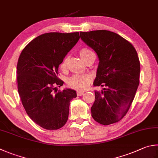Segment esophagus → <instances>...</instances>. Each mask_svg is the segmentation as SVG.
<instances>
[{
  "label": "esophagus",
  "instance_id": "esophagus-1",
  "mask_svg": "<svg viewBox=\"0 0 158 158\" xmlns=\"http://www.w3.org/2000/svg\"><path fill=\"white\" fill-rule=\"evenodd\" d=\"M77 95H78V96H81L84 94V93H83V92H77Z\"/></svg>",
  "mask_w": 158,
  "mask_h": 158
}]
</instances>
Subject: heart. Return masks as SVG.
Returning a JSON list of instances; mask_svg holds the SVG:
<instances>
[{
    "label": "heart",
    "mask_w": 158,
    "mask_h": 158,
    "mask_svg": "<svg viewBox=\"0 0 158 158\" xmlns=\"http://www.w3.org/2000/svg\"><path fill=\"white\" fill-rule=\"evenodd\" d=\"M79 54L80 57L84 62H86L91 56H94L93 52L86 48H82L80 50ZM67 64L68 58L65 57L63 59L61 64H60V68L62 70H65L67 68ZM92 81H93V78L90 74H74V75L68 78L67 80V85L70 88L74 89L76 90L83 91L85 90L89 86Z\"/></svg>",
    "instance_id": "b5f03b06"
}]
</instances>
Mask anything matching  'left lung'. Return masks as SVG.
Wrapping results in <instances>:
<instances>
[{
	"instance_id": "8db88e82",
	"label": "left lung",
	"mask_w": 158,
	"mask_h": 158,
	"mask_svg": "<svg viewBox=\"0 0 158 158\" xmlns=\"http://www.w3.org/2000/svg\"><path fill=\"white\" fill-rule=\"evenodd\" d=\"M80 37L99 58L94 86L93 118L102 125L119 122L127 113L139 83L140 63L130 42L108 30L81 31Z\"/></svg>"
}]
</instances>
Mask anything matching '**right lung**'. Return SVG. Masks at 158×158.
<instances>
[{"label":"right lung","mask_w":158,"mask_h":158,"mask_svg":"<svg viewBox=\"0 0 158 158\" xmlns=\"http://www.w3.org/2000/svg\"><path fill=\"white\" fill-rule=\"evenodd\" d=\"M79 39L78 31L41 34L26 45L19 58L17 83L22 104L28 116L47 130L64 127L70 102L77 97L72 89L57 93L55 85L64 84L59 78V66Z\"/></svg>","instance_id":"right-lung-1"}]
</instances>
